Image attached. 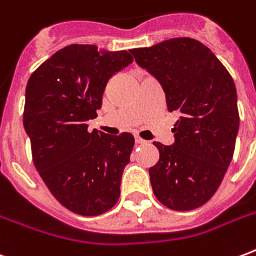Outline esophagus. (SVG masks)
Listing matches in <instances>:
<instances>
[{"instance_id":"34e87169","label":"esophagus","mask_w":256,"mask_h":256,"mask_svg":"<svg viewBox=\"0 0 256 256\" xmlns=\"http://www.w3.org/2000/svg\"><path fill=\"white\" fill-rule=\"evenodd\" d=\"M136 144H146V140H142V138H140L138 136H136Z\"/></svg>"}]
</instances>
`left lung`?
<instances>
[{"label": "left lung", "instance_id": "1", "mask_svg": "<svg viewBox=\"0 0 256 256\" xmlns=\"http://www.w3.org/2000/svg\"><path fill=\"white\" fill-rule=\"evenodd\" d=\"M130 53L160 82L168 112L179 116L174 144L154 142L160 160L148 168L152 191L171 210H194L218 190L234 156V81L215 54L192 38H171Z\"/></svg>", "mask_w": 256, "mask_h": 256}]
</instances>
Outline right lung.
Returning a JSON list of instances; mask_svg holds the SVG:
<instances>
[{
  "label": "right lung",
  "mask_w": 256,
  "mask_h": 256,
  "mask_svg": "<svg viewBox=\"0 0 256 256\" xmlns=\"http://www.w3.org/2000/svg\"><path fill=\"white\" fill-rule=\"evenodd\" d=\"M132 62L126 50L69 45L28 81L24 128L34 166L58 202L76 214H104L120 198L134 136L90 132L88 122L102 106L108 80Z\"/></svg>",
  "instance_id": "add662e5"
}]
</instances>
